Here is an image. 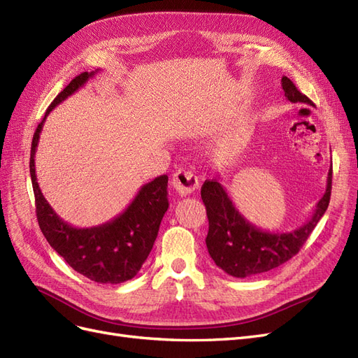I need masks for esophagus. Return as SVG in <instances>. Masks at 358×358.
<instances>
[{
    "instance_id": "1",
    "label": "esophagus",
    "mask_w": 358,
    "mask_h": 358,
    "mask_svg": "<svg viewBox=\"0 0 358 358\" xmlns=\"http://www.w3.org/2000/svg\"><path fill=\"white\" fill-rule=\"evenodd\" d=\"M171 187L180 197H185L199 188V178L191 170H179L173 176Z\"/></svg>"
}]
</instances>
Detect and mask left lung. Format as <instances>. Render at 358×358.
Here are the masks:
<instances>
[{
  "instance_id": "1",
  "label": "left lung",
  "mask_w": 358,
  "mask_h": 358,
  "mask_svg": "<svg viewBox=\"0 0 358 358\" xmlns=\"http://www.w3.org/2000/svg\"><path fill=\"white\" fill-rule=\"evenodd\" d=\"M280 82L287 100L312 106V101L288 78L284 76ZM331 173L330 167L326 192L317 203L309 221L297 230L287 233H270L258 229L236 209L218 179L206 180L201 187V200L209 220L206 246L215 264L234 278H246L268 272L287 263L300 251L329 208Z\"/></svg>"
}]
</instances>
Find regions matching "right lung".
I'll use <instances>...</instances> for the list:
<instances>
[{
	"label": "right lung",
	"mask_w": 358,
	"mask_h": 358,
	"mask_svg": "<svg viewBox=\"0 0 358 358\" xmlns=\"http://www.w3.org/2000/svg\"><path fill=\"white\" fill-rule=\"evenodd\" d=\"M96 71L99 70L76 76L48 107L45 117L32 137L29 173L38 225L49 245L76 272L94 282L121 284L138 273L155 243L161 220L169 209V176L162 175L146 183L122 213L109 222L91 229H78L61 220L43 196L36 176L34 157L48 115L71 94L79 91Z\"/></svg>",
	"instance_id": "add662e5"
}]
</instances>
